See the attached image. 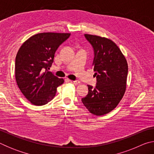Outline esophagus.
<instances>
[{
	"label": "esophagus",
	"instance_id": "esophagus-1",
	"mask_svg": "<svg viewBox=\"0 0 154 154\" xmlns=\"http://www.w3.org/2000/svg\"><path fill=\"white\" fill-rule=\"evenodd\" d=\"M70 82H71V83H73V84H75V85H78L80 83L79 81H70Z\"/></svg>",
	"mask_w": 154,
	"mask_h": 154
}]
</instances>
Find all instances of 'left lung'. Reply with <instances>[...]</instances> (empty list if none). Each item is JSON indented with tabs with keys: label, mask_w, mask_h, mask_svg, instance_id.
I'll list each match as a JSON object with an SVG mask.
<instances>
[{
	"label": "left lung",
	"mask_w": 154,
	"mask_h": 154,
	"mask_svg": "<svg viewBox=\"0 0 154 154\" xmlns=\"http://www.w3.org/2000/svg\"><path fill=\"white\" fill-rule=\"evenodd\" d=\"M84 36L94 49L92 66L97 82L94 88L88 85V94L82 101L91 113L103 116L113 110L124 95L127 61L113 41L88 34Z\"/></svg>",
	"instance_id": "8db88e82"
}]
</instances>
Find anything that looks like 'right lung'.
<instances>
[{
    "label": "right lung",
    "mask_w": 154,
    "mask_h": 154,
    "mask_svg": "<svg viewBox=\"0 0 154 154\" xmlns=\"http://www.w3.org/2000/svg\"><path fill=\"white\" fill-rule=\"evenodd\" d=\"M70 33L43 32L22 44L15 58V74L18 88L32 105L41 106L51 101L64 79L48 71L58 47Z\"/></svg>",
    "instance_id": "right-lung-1"
}]
</instances>
